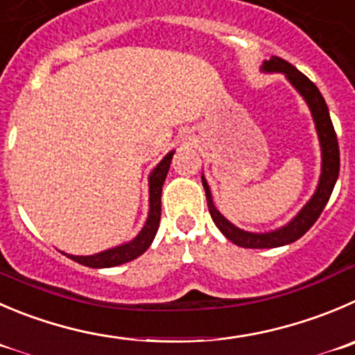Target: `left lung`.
<instances>
[{
	"instance_id": "left-lung-1",
	"label": "left lung",
	"mask_w": 355,
	"mask_h": 355,
	"mask_svg": "<svg viewBox=\"0 0 355 355\" xmlns=\"http://www.w3.org/2000/svg\"><path fill=\"white\" fill-rule=\"evenodd\" d=\"M263 73H281L284 74L286 80L291 83L296 89V92L303 97V101L309 106L310 113H312L313 123H315L317 137H319L320 144V175L319 183H317L315 191L302 207V211L295 216L289 223H286L281 228L270 232H248L242 230L234 223L228 221L218 209L214 207L212 202L211 188H209L207 180L202 174V184H204L205 197H207L209 212H211L212 221L219 228L223 235L234 244L241 245V248L249 249H270V248H281V245H288L291 242L298 241L300 237L306 234L312 228L313 223L320 216L322 209L326 207L327 200L331 197L333 188H335L336 180L340 174V150H338V139H336L335 127H333L331 116H329V110L324 101L322 94L319 92L315 85L306 78L305 74L300 73L295 66L288 62V60L281 59V57H270L265 60L261 66Z\"/></svg>"
}]
</instances>
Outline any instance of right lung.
Masks as SVG:
<instances>
[{"label": "right lung", "instance_id": "right-lung-1", "mask_svg": "<svg viewBox=\"0 0 355 355\" xmlns=\"http://www.w3.org/2000/svg\"><path fill=\"white\" fill-rule=\"evenodd\" d=\"M172 155H174V150L168 151V153L162 158L160 164L151 171L150 178H148V184H150V211H148L146 223H144L141 232L132 239V241L90 256H74L66 254V252H64V254H66L67 258L73 259V261L80 263V265L90 266V268H111V266H118L123 265V263L127 261H132L137 256L143 254V252L150 248L151 242H153L158 230V225H160L162 187H164L168 167H171Z\"/></svg>", "mask_w": 355, "mask_h": 355}]
</instances>
